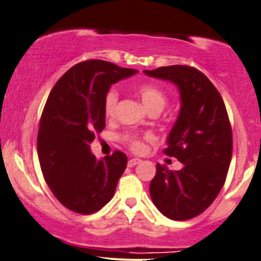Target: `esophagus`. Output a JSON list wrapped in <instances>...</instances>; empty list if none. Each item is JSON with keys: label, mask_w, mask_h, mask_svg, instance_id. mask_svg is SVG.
I'll return each instance as SVG.
<instances>
[{"label": "esophagus", "mask_w": 261, "mask_h": 261, "mask_svg": "<svg viewBox=\"0 0 261 261\" xmlns=\"http://www.w3.org/2000/svg\"><path fill=\"white\" fill-rule=\"evenodd\" d=\"M141 162V160H139V158H132V160L128 161V167L129 168H133L135 165L139 164Z\"/></svg>", "instance_id": "34e87169"}]
</instances>
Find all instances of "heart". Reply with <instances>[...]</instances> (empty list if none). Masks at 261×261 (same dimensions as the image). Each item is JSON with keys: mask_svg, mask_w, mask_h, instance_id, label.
Instances as JSON below:
<instances>
[{"mask_svg": "<svg viewBox=\"0 0 261 261\" xmlns=\"http://www.w3.org/2000/svg\"><path fill=\"white\" fill-rule=\"evenodd\" d=\"M137 92L140 97L141 101H143L144 107L146 108L148 111L151 110H163L165 104H167V96L165 93L158 87L153 85H148V84H144V85H140L137 89ZM118 100V93L116 90H110L109 92L107 93L106 100H104V111H106V115L108 117H111L116 110ZM128 144L132 150L140 152L143 151L144 144L139 140L138 138L130 137L128 138Z\"/></svg>", "mask_w": 261, "mask_h": 261, "instance_id": "heart-1", "label": "heart"}]
</instances>
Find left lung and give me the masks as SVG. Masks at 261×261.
<instances>
[{"label":"left lung","mask_w":261,"mask_h":261,"mask_svg":"<svg viewBox=\"0 0 261 261\" xmlns=\"http://www.w3.org/2000/svg\"><path fill=\"white\" fill-rule=\"evenodd\" d=\"M170 81L180 92L181 109L167 138L164 153L184 164L169 170L157 164L150 194L172 221H187L204 212L224 185L232 154V133L221 94L200 70L188 66L144 70Z\"/></svg>","instance_id":"1"}]
</instances>
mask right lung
<instances>
[{"instance_id":"1","label":"right lung","mask_w":261,"mask_h":261,"mask_svg":"<svg viewBox=\"0 0 261 261\" xmlns=\"http://www.w3.org/2000/svg\"><path fill=\"white\" fill-rule=\"evenodd\" d=\"M137 73L107 61H84L67 70L49 94L37 152L49 188L74 212L94 213L114 197L127 155L115 151L97 161L90 144L106 127L104 100L111 85Z\"/></svg>"}]
</instances>
